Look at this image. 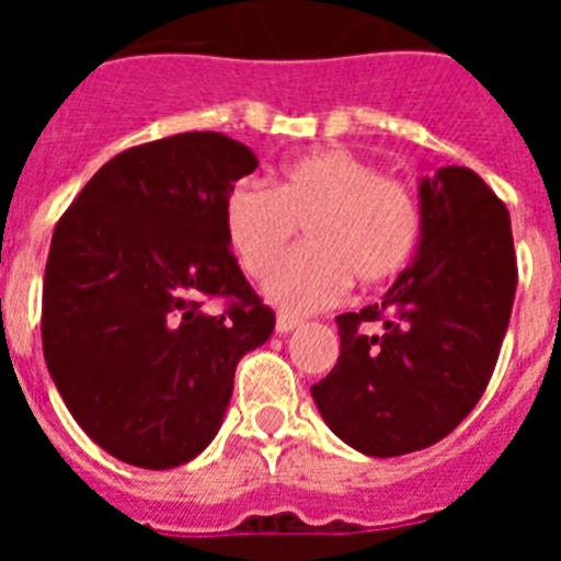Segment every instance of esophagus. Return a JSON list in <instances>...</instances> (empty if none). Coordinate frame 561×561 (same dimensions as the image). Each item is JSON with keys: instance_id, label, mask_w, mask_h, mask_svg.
<instances>
[{"instance_id": "esophagus-1", "label": "esophagus", "mask_w": 561, "mask_h": 561, "mask_svg": "<svg viewBox=\"0 0 561 561\" xmlns=\"http://www.w3.org/2000/svg\"><path fill=\"white\" fill-rule=\"evenodd\" d=\"M304 323V320H300V317H291V314H277V320H275V329H277V334H286V331H291V329H297V325Z\"/></svg>"}]
</instances>
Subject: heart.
<instances>
[{"instance_id": "b5f03b06", "label": "heart", "mask_w": 561, "mask_h": 561, "mask_svg": "<svg viewBox=\"0 0 561 561\" xmlns=\"http://www.w3.org/2000/svg\"><path fill=\"white\" fill-rule=\"evenodd\" d=\"M304 227L306 247L266 280L280 309L314 311L399 275L421 238V207L408 182L379 173L345 148L284 165L275 187L241 180L225 196V232L238 264L264 277Z\"/></svg>"}]
</instances>
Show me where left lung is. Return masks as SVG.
<instances>
[{
	"instance_id": "1",
	"label": "left lung",
	"mask_w": 561,
	"mask_h": 561,
	"mask_svg": "<svg viewBox=\"0 0 561 561\" xmlns=\"http://www.w3.org/2000/svg\"><path fill=\"white\" fill-rule=\"evenodd\" d=\"M421 244L379 304L336 317L340 356L311 388L345 444L374 458L447 438L497 365L514 291L512 219L469 168L421 180Z\"/></svg>"
}]
</instances>
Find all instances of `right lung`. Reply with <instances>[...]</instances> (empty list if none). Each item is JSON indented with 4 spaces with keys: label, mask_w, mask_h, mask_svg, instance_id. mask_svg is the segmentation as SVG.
Wrapping results in <instances>:
<instances>
[{
    "label": "right lung",
    "mask_w": 561,
    "mask_h": 561,
    "mask_svg": "<svg viewBox=\"0 0 561 561\" xmlns=\"http://www.w3.org/2000/svg\"><path fill=\"white\" fill-rule=\"evenodd\" d=\"M255 168L225 134H173L117 153L58 219L44 359L72 419L123 463L196 458L219 433L238 359L275 329L225 232L227 191ZM210 296L221 316L204 311Z\"/></svg>",
    "instance_id": "add662e5"
}]
</instances>
